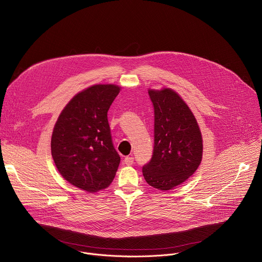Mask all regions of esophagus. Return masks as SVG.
<instances>
[{
    "label": "esophagus",
    "instance_id": "1",
    "mask_svg": "<svg viewBox=\"0 0 262 262\" xmlns=\"http://www.w3.org/2000/svg\"><path fill=\"white\" fill-rule=\"evenodd\" d=\"M134 161H135V159H134L133 156H126V157L124 158V160H123V162H124L126 165H132V164L134 163Z\"/></svg>",
    "mask_w": 262,
    "mask_h": 262
}]
</instances>
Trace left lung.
Wrapping results in <instances>:
<instances>
[{
    "instance_id": "left-lung-1",
    "label": "left lung",
    "mask_w": 262,
    "mask_h": 262,
    "mask_svg": "<svg viewBox=\"0 0 262 262\" xmlns=\"http://www.w3.org/2000/svg\"><path fill=\"white\" fill-rule=\"evenodd\" d=\"M154 109L152 157L143 166L146 182L169 190L186 181L201 164L203 139L188 106L175 92L149 91Z\"/></svg>"
}]
</instances>
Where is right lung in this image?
Returning a JSON list of instances; mask_svg holds the SVG:
<instances>
[{
    "label": "right lung",
    "mask_w": 262,
    "mask_h": 262,
    "mask_svg": "<svg viewBox=\"0 0 262 262\" xmlns=\"http://www.w3.org/2000/svg\"><path fill=\"white\" fill-rule=\"evenodd\" d=\"M120 87L94 85L76 95L60 113L51 138V154L72 185L96 192L108 187L120 156L114 148L108 110Z\"/></svg>",
    "instance_id": "1"
}]
</instances>
